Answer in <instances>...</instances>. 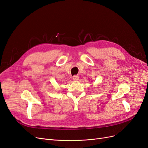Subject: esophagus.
Segmentation results:
<instances>
[{
    "label": "esophagus",
    "mask_w": 148,
    "mask_h": 148,
    "mask_svg": "<svg viewBox=\"0 0 148 148\" xmlns=\"http://www.w3.org/2000/svg\"><path fill=\"white\" fill-rule=\"evenodd\" d=\"M73 80H75V81L78 80L79 79V75H74V76L73 77Z\"/></svg>",
    "instance_id": "esophagus-1"
}]
</instances>
